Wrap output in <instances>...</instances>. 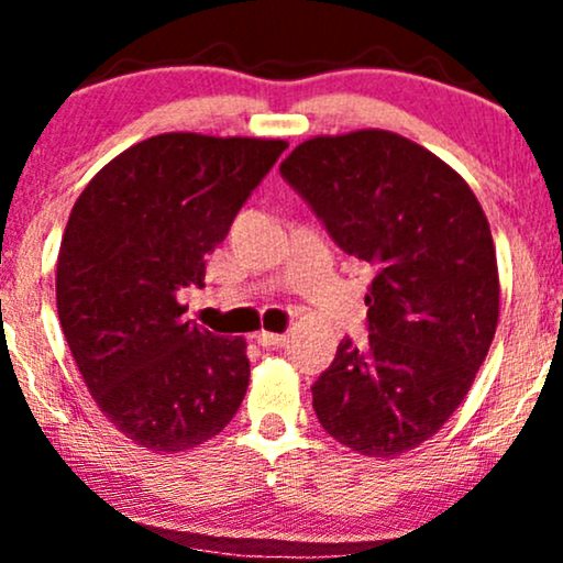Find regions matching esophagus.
<instances>
[{"label": "esophagus", "mask_w": 563, "mask_h": 563, "mask_svg": "<svg viewBox=\"0 0 563 563\" xmlns=\"http://www.w3.org/2000/svg\"><path fill=\"white\" fill-rule=\"evenodd\" d=\"M251 339H254L256 344H260V346H283V344H286V339H288V335H286V333H269V331H260V333H254V335H251Z\"/></svg>", "instance_id": "esophagus-1"}]
</instances>
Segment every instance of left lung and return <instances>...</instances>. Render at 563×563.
I'll list each match as a JSON object with an SVG mask.
<instances>
[{"label": "left lung", "mask_w": 563, "mask_h": 563, "mask_svg": "<svg viewBox=\"0 0 563 563\" xmlns=\"http://www.w3.org/2000/svg\"><path fill=\"white\" fill-rule=\"evenodd\" d=\"M280 174L354 260L376 269L367 344L344 339L312 386L335 442L394 457L466 399L500 314L489 222L466 179L386 129L303 140Z\"/></svg>", "instance_id": "1"}]
</instances>
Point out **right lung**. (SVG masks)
<instances>
[{
    "label": "right lung",
    "instance_id": "1",
    "mask_svg": "<svg viewBox=\"0 0 563 563\" xmlns=\"http://www.w3.org/2000/svg\"><path fill=\"white\" fill-rule=\"evenodd\" d=\"M286 140L166 132L126 147L70 209L55 296L84 384L121 434L174 455L217 437L249 389L243 339L185 320L206 254Z\"/></svg>",
    "mask_w": 563,
    "mask_h": 563
}]
</instances>
